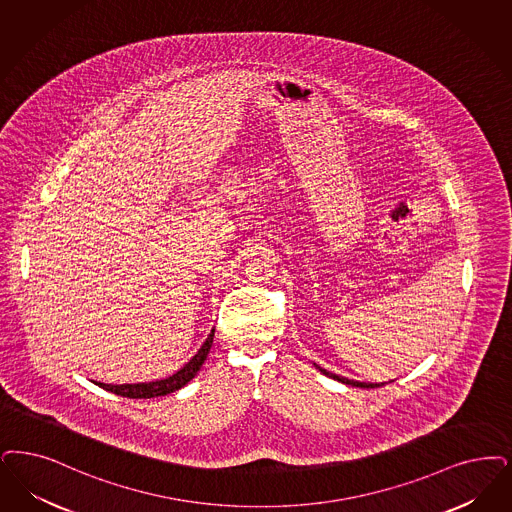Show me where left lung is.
Instances as JSON below:
<instances>
[{
  "label": "left lung",
  "instance_id": "8db88e82",
  "mask_svg": "<svg viewBox=\"0 0 512 512\" xmlns=\"http://www.w3.org/2000/svg\"><path fill=\"white\" fill-rule=\"evenodd\" d=\"M316 368L320 369L324 375H328L331 379H335V381H341V383H345V385H350V387H360V389H375V387H383L385 383H381V385H371V383H360V381H352V379H347V377H341V375H335V373H331L328 369H322L320 366H316Z\"/></svg>",
  "mask_w": 512,
  "mask_h": 512
}]
</instances>
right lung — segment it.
<instances>
[{
    "mask_svg": "<svg viewBox=\"0 0 512 512\" xmlns=\"http://www.w3.org/2000/svg\"><path fill=\"white\" fill-rule=\"evenodd\" d=\"M213 335H215V331L209 333L204 345L192 356V360L167 379L152 381V383H137V385H104V383H97V385L118 394V396H127V398H156V396H165L175 390L183 389L184 385L190 379H194V375L202 368V364L209 354L211 343H213Z\"/></svg>",
    "mask_w": 512,
    "mask_h": 512,
    "instance_id": "obj_1",
    "label": "right lung"
}]
</instances>
